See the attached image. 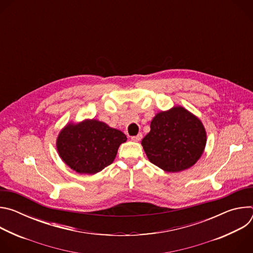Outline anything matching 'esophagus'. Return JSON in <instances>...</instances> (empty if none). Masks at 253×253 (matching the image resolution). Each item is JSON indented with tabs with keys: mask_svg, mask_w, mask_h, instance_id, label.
Listing matches in <instances>:
<instances>
[{
	"mask_svg": "<svg viewBox=\"0 0 253 253\" xmlns=\"http://www.w3.org/2000/svg\"><path fill=\"white\" fill-rule=\"evenodd\" d=\"M141 139H142V134H141V133L138 134V135H136V136L131 137V140L134 141V142H138V141H140Z\"/></svg>",
	"mask_w": 253,
	"mask_h": 253,
	"instance_id": "34e87169",
	"label": "esophagus"
}]
</instances>
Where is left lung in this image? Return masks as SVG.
<instances>
[{
  "mask_svg": "<svg viewBox=\"0 0 253 253\" xmlns=\"http://www.w3.org/2000/svg\"><path fill=\"white\" fill-rule=\"evenodd\" d=\"M150 132L141 144L149 161L166 172H180L193 166L206 145L201 121L185 108L176 106L153 118Z\"/></svg>",
  "mask_w": 253,
  "mask_h": 253,
  "instance_id": "8db88e82",
  "label": "left lung"
}]
</instances>
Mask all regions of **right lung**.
I'll use <instances>...</instances> for the list:
<instances>
[{
    "instance_id": "obj_1",
    "label": "right lung",
    "mask_w": 253,
    "mask_h": 253,
    "mask_svg": "<svg viewBox=\"0 0 253 253\" xmlns=\"http://www.w3.org/2000/svg\"><path fill=\"white\" fill-rule=\"evenodd\" d=\"M126 135L106 123L92 119L69 123L57 138L62 160L80 174H95L110 165Z\"/></svg>"
}]
</instances>
